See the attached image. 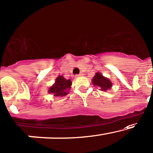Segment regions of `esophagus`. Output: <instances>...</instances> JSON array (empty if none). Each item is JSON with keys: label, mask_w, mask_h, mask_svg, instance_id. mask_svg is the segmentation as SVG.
<instances>
[{"label": "esophagus", "mask_w": 153, "mask_h": 153, "mask_svg": "<svg viewBox=\"0 0 153 153\" xmlns=\"http://www.w3.org/2000/svg\"><path fill=\"white\" fill-rule=\"evenodd\" d=\"M81 75H83V74H82V73L77 74V75H75V77H79V76H81Z\"/></svg>", "instance_id": "34e87169"}]
</instances>
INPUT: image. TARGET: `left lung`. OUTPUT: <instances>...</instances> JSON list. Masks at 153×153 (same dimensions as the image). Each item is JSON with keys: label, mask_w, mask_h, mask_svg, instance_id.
Listing matches in <instances>:
<instances>
[{"label": "left lung", "mask_w": 153, "mask_h": 153, "mask_svg": "<svg viewBox=\"0 0 153 153\" xmlns=\"http://www.w3.org/2000/svg\"><path fill=\"white\" fill-rule=\"evenodd\" d=\"M94 85H97V86L100 87L102 91H107L110 89L112 85L111 81L108 79V78H105L103 75H101L100 73H97L95 76L93 78L92 80Z\"/></svg>", "instance_id": "obj_1"}]
</instances>
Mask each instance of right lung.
<instances>
[{"label": "right lung", "mask_w": 153, "mask_h": 153, "mask_svg": "<svg viewBox=\"0 0 153 153\" xmlns=\"http://www.w3.org/2000/svg\"><path fill=\"white\" fill-rule=\"evenodd\" d=\"M71 85L72 82L70 79L67 80L63 76H59L54 84L49 88L48 92L53 94L56 97H63L68 94V90L70 89Z\"/></svg>", "instance_id": "add662e5"}]
</instances>
